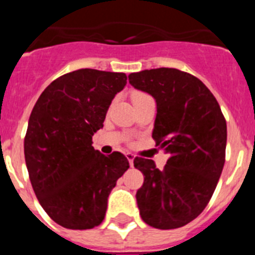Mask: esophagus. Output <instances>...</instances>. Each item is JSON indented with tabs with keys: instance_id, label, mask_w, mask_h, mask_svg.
<instances>
[{
	"instance_id": "34e87169",
	"label": "esophagus",
	"mask_w": 255,
	"mask_h": 255,
	"mask_svg": "<svg viewBox=\"0 0 255 255\" xmlns=\"http://www.w3.org/2000/svg\"><path fill=\"white\" fill-rule=\"evenodd\" d=\"M126 158H128V161H129L130 166H134V158H135V155L132 154V153H126Z\"/></svg>"
}]
</instances>
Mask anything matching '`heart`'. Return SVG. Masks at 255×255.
<instances>
[{
	"label": "heart",
	"instance_id": "1",
	"mask_svg": "<svg viewBox=\"0 0 255 255\" xmlns=\"http://www.w3.org/2000/svg\"><path fill=\"white\" fill-rule=\"evenodd\" d=\"M144 96H147V94H143V93L135 94V96H134V100H135V98H139V97H144Z\"/></svg>",
	"mask_w": 255,
	"mask_h": 255
}]
</instances>
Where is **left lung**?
<instances>
[{
	"label": "left lung",
	"mask_w": 255,
	"mask_h": 255,
	"mask_svg": "<svg viewBox=\"0 0 255 255\" xmlns=\"http://www.w3.org/2000/svg\"><path fill=\"white\" fill-rule=\"evenodd\" d=\"M129 83L157 103L152 138L170 154L163 170L136 157L144 175L136 191L141 220L171 230L185 226L203 212L225 164L227 128L220 105L208 88L189 73L159 67L129 75Z\"/></svg>",
	"instance_id": "obj_1"
}]
</instances>
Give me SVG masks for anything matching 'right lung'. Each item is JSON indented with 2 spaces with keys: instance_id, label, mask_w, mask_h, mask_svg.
<instances>
[{
  "instance_id": "right-lung-1",
  "label": "right lung",
  "mask_w": 255,
  "mask_h": 255,
  "mask_svg": "<svg viewBox=\"0 0 255 255\" xmlns=\"http://www.w3.org/2000/svg\"><path fill=\"white\" fill-rule=\"evenodd\" d=\"M124 73L80 69L51 83L38 98L24 139L31 186L47 215L65 229L98 226L119 177L129 168L120 152L92 145L112 100L126 85Z\"/></svg>"
}]
</instances>
